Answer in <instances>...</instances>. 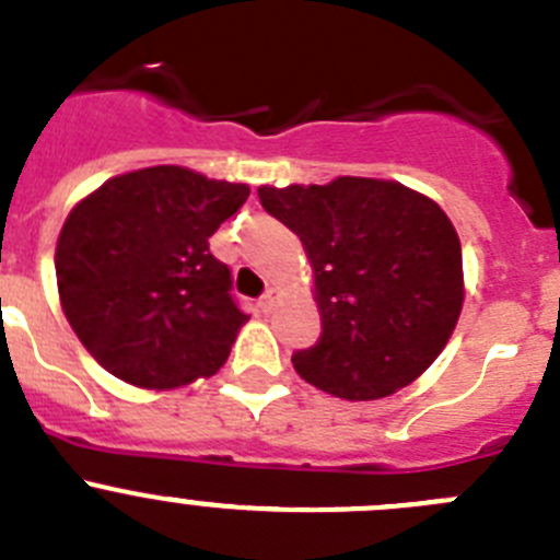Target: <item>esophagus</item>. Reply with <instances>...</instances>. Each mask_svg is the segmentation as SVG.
Masks as SVG:
<instances>
[{
    "label": "esophagus",
    "mask_w": 560,
    "mask_h": 560,
    "mask_svg": "<svg viewBox=\"0 0 560 560\" xmlns=\"http://www.w3.org/2000/svg\"><path fill=\"white\" fill-rule=\"evenodd\" d=\"M276 298H279V290H273V287H268V290H265V295L259 298V310L262 312H270L276 306Z\"/></svg>",
    "instance_id": "1"
}]
</instances>
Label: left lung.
<instances>
[{
    "label": "left lung",
    "instance_id": "left-lung-1",
    "mask_svg": "<svg viewBox=\"0 0 560 560\" xmlns=\"http://www.w3.org/2000/svg\"><path fill=\"white\" fill-rule=\"evenodd\" d=\"M265 212L301 237L323 334L292 353L298 375L345 400H375L431 368L464 301L462 243L431 198L384 179L259 187Z\"/></svg>",
    "mask_w": 560,
    "mask_h": 560
}]
</instances>
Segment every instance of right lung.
<instances>
[{
  "instance_id": "obj_1",
  "label": "right lung",
  "mask_w": 560,
  "mask_h": 560,
  "mask_svg": "<svg viewBox=\"0 0 560 560\" xmlns=\"http://www.w3.org/2000/svg\"><path fill=\"white\" fill-rule=\"evenodd\" d=\"M248 192L156 165L104 182L71 209L55 254L62 312L115 378L174 389L223 368L248 315L209 237Z\"/></svg>"
}]
</instances>
